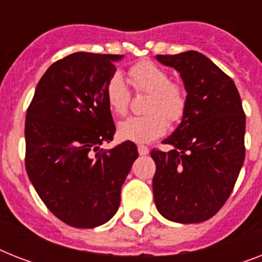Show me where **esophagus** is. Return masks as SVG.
Segmentation results:
<instances>
[{
    "label": "esophagus",
    "instance_id": "34e87169",
    "mask_svg": "<svg viewBox=\"0 0 262 262\" xmlns=\"http://www.w3.org/2000/svg\"><path fill=\"white\" fill-rule=\"evenodd\" d=\"M137 151H139L140 156H145L149 154V149H148V147H145V145H139V147H137Z\"/></svg>",
    "mask_w": 262,
    "mask_h": 262
}]
</instances>
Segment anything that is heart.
<instances>
[{
  "label": "heart",
  "mask_w": 262,
  "mask_h": 262,
  "mask_svg": "<svg viewBox=\"0 0 262 262\" xmlns=\"http://www.w3.org/2000/svg\"><path fill=\"white\" fill-rule=\"evenodd\" d=\"M130 77L139 91L151 94L145 103V113L141 117H129L118 123V136L135 143H149L163 136L170 122H178L186 111V94L179 84L171 83L167 71L151 61H141L133 65ZM107 104L117 115L126 113L130 94L123 76L115 72L104 88Z\"/></svg>",
  "instance_id": "b5f03b06"
}]
</instances>
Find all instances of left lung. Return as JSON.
Here are the masks:
<instances>
[{"label": "left lung", "instance_id": "8db88e82", "mask_svg": "<svg viewBox=\"0 0 262 262\" xmlns=\"http://www.w3.org/2000/svg\"><path fill=\"white\" fill-rule=\"evenodd\" d=\"M156 59L178 72L187 95L182 121L162 141L172 149L151 152L155 205L175 223H201L227 201L244 164L246 117L239 92L199 51Z\"/></svg>", "mask_w": 262, "mask_h": 262}]
</instances>
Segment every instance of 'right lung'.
<instances>
[{
	"label": "right lung",
	"instance_id": "obj_1",
	"mask_svg": "<svg viewBox=\"0 0 262 262\" xmlns=\"http://www.w3.org/2000/svg\"><path fill=\"white\" fill-rule=\"evenodd\" d=\"M123 55L73 53L39 80L26 117V170L46 207L77 228L102 226L115 215L139 152L111 141L115 125L104 88Z\"/></svg>",
	"mask_w": 262,
	"mask_h": 262
}]
</instances>
